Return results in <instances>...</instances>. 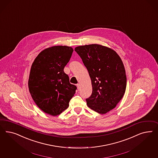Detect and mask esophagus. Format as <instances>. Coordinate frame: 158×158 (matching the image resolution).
I'll list each match as a JSON object with an SVG mask.
<instances>
[{
	"label": "esophagus",
	"instance_id": "34e87169",
	"mask_svg": "<svg viewBox=\"0 0 158 158\" xmlns=\"http://www.w3.org/2000/svg\"><path fill=\"white\" fill-rule=\"evenodd\" d=\"M77 86L78 90H80V89H81V85L79 83H78V84H77Z\"/></svg>",
	"mask_w": 158,
	"mask_h": 158
}]
</instances>
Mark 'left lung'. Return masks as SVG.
Listing matches in <instances>:
<instances>
[{"instance_id": "left-lung-1", "label": "left lung", "mask_w": 158, "mask_h": 158, "mask_svg": "<svg viewBox=\"0 0 158 158\" xmlns=\"http://www.w3.org/2000/svg\"><path fill=\"white\" fill-rule=\"evenodd\" d=\"M75 51L91 78L93 91L86 99L87 104L99 114H106L115 108L126 91L123 62L114 50L97 44L78 46Z\"/></svg>"}]
</instances>
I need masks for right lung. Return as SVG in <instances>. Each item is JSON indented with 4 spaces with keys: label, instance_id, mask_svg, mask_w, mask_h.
<instances>
[{
    "label": "right lung",
    "instance_id": "1",
    "mask_svg": "<svg viewBox=\"0 0 158 158\" xmlns=\"http://www.w3.org/2000/svg\"><path fill=\"white\" fill-rule=\"evenodd\" d=\"M73 50L56 46L44 49L35 59L31 68L29 90L34 102L45 113L57 116L69 106L77 86L69 83L64 67Z\"/></svg>",
    "mask_w": 158,
    "mask_h": 158
}]
</instances>
